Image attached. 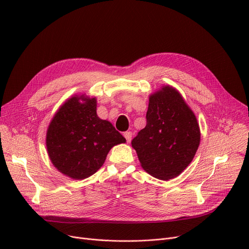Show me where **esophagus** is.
Masks as SVG:
<instances>
[{
    "label": "esophagus",
    "instance_id": "1",
    "mask_svg": "<svg viewBox=\"0 0 249 249\" xmlns=\"http://www.w3.org/2000/svg\"><path fill=\"white\" fill-rule=\"evenodd\" d=\"M124 137L126 138L127 142H130V141H131V139H132V132L131 131L124 132Z\"/></svg>",
    "mask_w": 249,
    "mask_h": 249
}]
</instances>
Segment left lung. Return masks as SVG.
Listing matches in <instances>:
<instances>
[{
    "label": "left lung",
    "mask_w": 249,
    "mask_h": 249,
    "mask_svg": "<svg viewBox=\"0 0 249 249\" xmlns=\"http://www.w3.org/2000/svg\"><path fill=\"white\" fill-rule=\"evenodd\" d=\"M146 121L131 142L141 167L161 180L178 177L200 145L197 117L179 91L165 85L149 96Z\"/></svg>",
    "instance_id": "8db88e82"
}]
</instances>
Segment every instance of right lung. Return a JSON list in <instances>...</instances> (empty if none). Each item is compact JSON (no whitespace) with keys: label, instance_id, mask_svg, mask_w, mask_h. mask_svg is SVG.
I'll return each instance as SVG.
<instances>
[{"label":"right lung","instance_id":"right-lung-1","mask_svg":"<svg viewBox=\"0 0 249 249\" xmlns=\"http://www.w3.org/2000/svg\"><path fill=\"white\" fill-rule=\"evenodd\" d=\"M126 139L97 114V98L73 95L52 118L46 131L49 160L59 173L85 179L102 167L107 154Z\"/></svg>","mask_w":249,"mask_h":249}]
</instances>
